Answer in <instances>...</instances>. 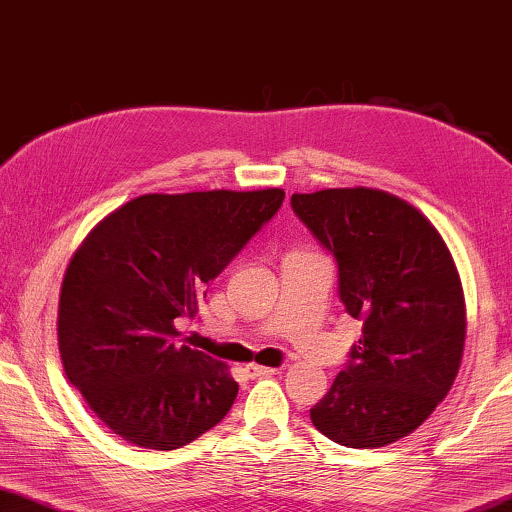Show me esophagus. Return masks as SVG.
<instances>
[{
	"mask_svg": "<svg viewBox=\"0 0 512 512\" xmlns=\"http://www.w3.org/2000/svg\"><path fill=\"white\" fill-rule=\"evenodd\" d=\"M246 372L248 377H266V375H276L278 368H264V365H257V363H250L246 365Z\"/></svg>",
	"mask_w": 512,
	"mask_h": 512,
	"instance_id": "obj_1",
	"label": "esophagus"
}]
</instances>
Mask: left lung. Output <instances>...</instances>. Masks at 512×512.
<instances>
[{
	"label": "left lung",
	"instance_id": "left-lung-1",
	"mask_svg": "<svg viewBox=\"0 0 512 512\" xmlns=\"http://www.w3.org/2000/svg\"><path fill=\"white\" fill-rule=\"evenodd\" d=\"M292 209L333 253L340 301L363 322L310 421L347 448L393 444L432 414L460 370L467 310L451 250L421 211L386 190L294 193Z\"/></svg>",
	"mask_w": 512,
	"mask_h": 512
}]
</instances>
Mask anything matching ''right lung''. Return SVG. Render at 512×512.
<instances>
[{
    "label": "right lung",
    "mask_w": 512,
    "mask_h": 512,
    "mask_svg": "<svg viewBox=\"0 0 512 512\" xmlns=\"http://www.w3.org/2000/svg\"><path fill=\"white\" fill-rule=\"evenodd\" d=\"M285 190L151 193L105 216L68 262L59 354L89 409L128 444L174 451L223 421L239 384L177 345L204 287L276 216Z\"/></svg>",
    "instance_id": "add662e5"
}]
</instances>
